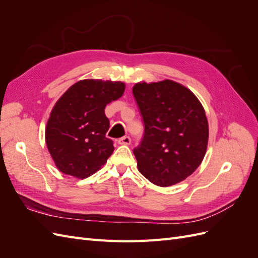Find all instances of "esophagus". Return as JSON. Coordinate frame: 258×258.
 Listing matches in <instances>:
<instances>
[{"mask_svg":"<svg viewBox=\"0 0 258 258\" xmlns=\"http://www.w3.org/2000/svg\"><path fill=\"white\" fill-rule=\"evenodd\" d=\"M131 143V140L129 137H122L118 139V144L120 145H129Z\"/></svg>","mask_w":258,"mask_h":258,"instance_id":"1","label":"esophagus"}]
</instances>
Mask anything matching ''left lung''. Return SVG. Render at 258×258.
I'll return each mask as SVG.
<instances>
[{"mask_svg":"<svg viewBox=\"0 0 258 258\" xmlns=\"http://www.w3.org/2000/svg\"><path fill=\"white\" fill-rule=\"evenodd\" d=\"M132 92L145 124L143 141L134 151L139 171L160 187L184 181L207 153L204 106L191 90L171 80L140 82Z\"/></svg>","mask_w":258,"mask_h":258,"instance_id":"obj_1","label":"left lung"}]
</instances>
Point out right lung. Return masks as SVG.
Returning a JSON list of instances; mask_svg holds the SVG:
<instances>
[{
  "instance_id": "right-lung-1",
  "label": "right lung",
  "mask_w": 258,
  "mask_h": 258,
  "mask_svg": "<svg viewBox=\"0 0 258 258\" xmlns=\"http://www.w3.org/2000/svg\"><path fill=\"white\" fill-rule=\"evenodd\" d=\"M124 89L122 82L87 79L58 99L46 124L45 141L60 172L83 179L105 165L114 146L105 137L110 121L104 108Z\"/></svg>"
}]
</instances>
